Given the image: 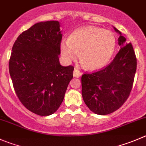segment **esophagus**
I'll use <instances>...</instances> for the list:
<instances>
[{
    "instance_id": "1",
    "label": "esophagus",
    "mask_w": 146,
    "mask_h": 146,
    "mask_svg": "<svg viewBox=\"0 0 146 146\" xmlns=\"http://www.w3.org/2000/svg\"><path fill=\"white\" fill-rule=\"evenodd\" d=\"M81 75H82L81 72L79 71L78 69H76V68L74 69V70H73V76H74V77L79 78L81 76Z\"/></svg>"
}]
</instances>
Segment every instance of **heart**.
Returning a JSON list of instances; mask_svg holds the SVG:
<instances>
[{"instance_id": "b5f03b06", "label": "heart", "mask_w": 146, "mask_h": 146, "mask_svg": "<svg viewBox=\"0 0 146 146\" xmlns=\"http://www.w3.org/2000/svg\"><path fill=\"white\" fill-rule=\"evenodd\" d=\"M116 46L113 33L97 27H84L75 31L69 40H62L60 48L63 58L69 62L77 58L85 68L96 70L110 61Z\"/></svg>"}]
</instances>
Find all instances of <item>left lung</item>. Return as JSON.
Returning a JSON list of instances; mask_svg holds the SVG:
<instances>
[{"instance_id":"obj_1","label":"left lung","mask_w":146,"mask_h":146,"mask_svg":"<svg viewBox=\"0 0 146 146\" xmlns=\"http://www.w3.org/2000/svg\"><path fill=\"white\" fill-rule=\"evenodd\" d=\"M120 35L121 49L107 67L81 77L82 96L86 106L98 115H108L118 110L128 99L133 87L137 60L131 43Z\"/></svg>"}]
</instances>
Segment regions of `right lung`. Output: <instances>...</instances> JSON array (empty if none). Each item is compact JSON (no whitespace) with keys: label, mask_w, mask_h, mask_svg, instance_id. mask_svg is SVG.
Here are the masks:
<instances>
[{"label":"right lung","mask_w":146,"mask_h":146,"mask_svg":"<svg viewBox=\"0 0 146 146\" xmlns=\"http://www.w3.org/2000/svg\"><path fill=\"white\" fill-rule=\"evenodd\" d=\"M58 21L34 24L14 43L9 73L22 104L41 116L54 113L64 98L74 68L59 62L62 40Z\"/></svg>","instance_id":"add662e5"}]
</instances>
